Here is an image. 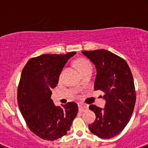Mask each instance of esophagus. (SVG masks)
Instances as JSON below:
<instances>
[{
	"instance_id": "obj_1",
	"label": "esophagus",
	"mask_w": 148,
	"mask_h": 148,
	"mask_svg": "<svg viewBox=\"0 0 148 148\" xmlns=\"http://www.w3.org/2000/svg\"><path fill=\"white\" fill-rule=\"evenodd\" d=\"M78 108H79V111H84L88 108V105L83 104V103H79L78 104Z\"/></svg>"
}]
</instances>
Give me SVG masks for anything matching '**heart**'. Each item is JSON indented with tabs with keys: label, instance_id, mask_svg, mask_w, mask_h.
I'll return each mask as SVG.
<instances>
[{
	"label": "heart",
	"instance_id": "b5f03b06",
	"mask_svg": "<svg viewBox=\"0 0 148 148\" xmlns=\"http://www.w3.org/2000/svg\"><path fill=\"white\" fill-rule=\"evenodd\" d=\"M76 64L81 72L87 69V68L90 67V66H92L90 61H88L86 58H79V59H78L76 61Z\"/></svg>",
	"mask_w": 148,
	"mask_h": 148
}]
</instances>
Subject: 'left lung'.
<instances>
[{
    "instance_id": "8db88e82",
    "label": "left lung",
    "mask_w": 148,
    "mask_h": 148,
    "mask_svg": "<svg viewBox=\"0 0 148 148\" xmlns=\"http://www.w3.org/2000/svg\"><path fill=\"white\" fill-rule=\"evenodd\" d=\"M82 53L95 64L94 90H102L107 101L104 109L90 105L96 119L89 125V130L99 138H113L127 125L135 107L136 94L131 70L125 59L104 49Z\"/></svg>"
}]
</instances>
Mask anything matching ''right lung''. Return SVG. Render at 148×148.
Instances as JSON below:
<instances>
[{"instance_id": "add662e5", "label": "right lung", "mask_w": 148, "mask_h": 148, "mask_svg": "<svg viewBox=\"0 0 148 148\" xmlns=\"http://www.w3.org/2000/svg\"><path fill=\"white\" fill-rule=\"evenodd\" d=\"M75 52L44 54L30 58L22 70L18 87V104L30 130L40 138L54 141L66 135L78 113V104L55 106L51 89L58 83L63 67Z\"/></svg>"}]
</instances>
